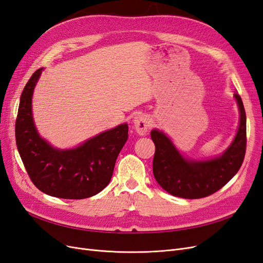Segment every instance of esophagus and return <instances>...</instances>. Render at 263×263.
Listing matches in <instances>:
<instances>
[{
    "instance_id": "obj_1",
    "label": "esophagus",
    "mask_w": 263,
    "mask_h": 263,
    "mask_svg": "<svg viewBox=\"0 0 263 263\" xmlns=\"http://www.w3.org/2000/svg\"><path fill=\"white\" fill-rule=\"evenodd\" d=\"M149 126H150V118L147 115L140 114L135 117L134 127H135V130L137 132L138 135H141V136L146 135L149 129Z\"/></svg>"
}]
</instances>
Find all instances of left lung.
I'll return each mask as SVG.
<instances>
[{"instance_id":"8db88e82","label":"left lung","mask_w":263,"mask_h":263,"mask_svg":"<svg viewBox=\"0 0 263 263\" xmlns=\"http://www.w3.org/2000/svg\"><path fill=\"white\" fill-rule=\"evenodd\" d=\"M234 95L240 110L239 128L233 144L219 158L208 161L185 160L163 133L156 129L150 133L156 146L155 179L171 195L187 200L206 197L227 184L240 169L247 146L246 112L240 95Z\"/></svg>"}]
</instances>
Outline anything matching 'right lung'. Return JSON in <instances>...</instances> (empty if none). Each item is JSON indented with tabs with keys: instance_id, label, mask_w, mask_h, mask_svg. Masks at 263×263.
Segmentation results:
<instances>
[{
	"instance_id": "obj_1",
	"label": "right lung",
	"mask_w": 263,
	"mask_h": 263,
	"mask_svg": "<svg viewBox=\"0 0 263 263\" xmlns=\"http://www.w3.org/2000/svg\"><path fill=\"white\" fill-rule=\"evenodd\" d=\"M42 70L35 71L21 95L15 138L22 161L42 192L68 200L91 197L109 183L116 159L128 139V126L119 125L76 149L52 148L39 137L31 115V95Z\"/></svg>"
}]
</instances>
